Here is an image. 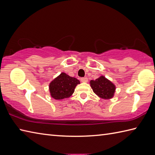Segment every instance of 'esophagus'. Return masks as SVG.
Masks as SVG:
<instances>
[{
    "mask_svg": "<svg viewBox=\"0 0 155 155\" xmlns=\"http://www.w3.org/2000/svg\"><path fill=\"white\" fill-rule=\"evenodd\" d=\"M81 82H83V83H87V82H88V78L87 77L81 78Z\"/></svg>",
    "mask_w": 155,
    "mask_h": 155,
    "instance_id": "1",
    "label": "esophagus"
}]
</instances>
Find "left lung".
<instances>
[{
  "instance_id": "left-lung-1",
  "label": "left lung",
  "mask_w": 155,
  "mask_h": 155,
  "mask_svg": "<svg viewBox=\"0 0 155 155\" xmlns=\"http://www.w3.org/2000/svg\"><path fill=\"white\" fill-rule=\"evenodd\" d=\"M90 84L94 93L99 97L104 99L113 97L116 89L115 85L104 76H101L95 81H91Z\"/></svg>"
}]
</instances>
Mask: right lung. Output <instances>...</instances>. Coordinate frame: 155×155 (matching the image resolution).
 I'll return each instance as SVG.
<instances>
[{"instance_id":"1","label":"right lung","mask_w":155,"mask_h":155,"mask_svg":"<svg viewBox=\"0 0 155 155\" xmlns=\"http://www.w3.org/2000/svg\"><path fill=\"white\" fill-rule=\"evenodd\" d=\"M78 84H80V81L77 78L62 72L49 84V91L52 98L61 100L70 97Z\"/></svg>"}]
</instances>
